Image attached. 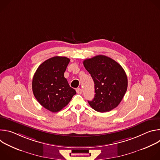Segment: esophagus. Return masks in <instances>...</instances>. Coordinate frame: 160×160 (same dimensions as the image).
<instances>
[{
  "label": "esophagus",
  "mask_w": 160,
  "mask_h": 160,
  "mask_svg": "<svg viewBox=\"0 0 160 160\" xmlns=\"http://www.w3.org/2000/svg\"><path fill=\"white\" fill-rule=\"evenodd\" d=\"M76 91H77V93L78 94H82V88H77V89H76Z\"/></svg>",
  "instance_id": "obj_1"
}]
</instances>
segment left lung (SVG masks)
<instances>
[{
  "mask_svg": "<svg viewBox=\"0 0 160 160\" xmlns=\"http://www.w3.org/2000/svg\"><path fill=\"white\" fill-rule=\"evenodd\" d=\"M83 63L94 82V98L88 101L90 107L101 112L117 108L128 86L127 77L122 66L103 55L87 59Z\"/></svg>",
  "mask_w": 160,
  "mask_h": 160,
  "instance_id": "1",
  "label": "left lung"
}]
</instances>
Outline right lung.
Instances as JSON below:
<instances>
[{"instance_id":"obj_1","label":"right lung","mask_w":160,"mask_h":160,"mask_svg":"<svg viewBox=\"0 0 160 160\" xmlns=\"http://www.w3.org/2000/svg\"><path fill=\"white\" fill-rule=\"evenodd\" d=\"M70 59L55 56L42 62L32 80V90L37 101L45 109L56 112L70 102L76 91L64 77Z\"/></svg>"}]
</instances>
